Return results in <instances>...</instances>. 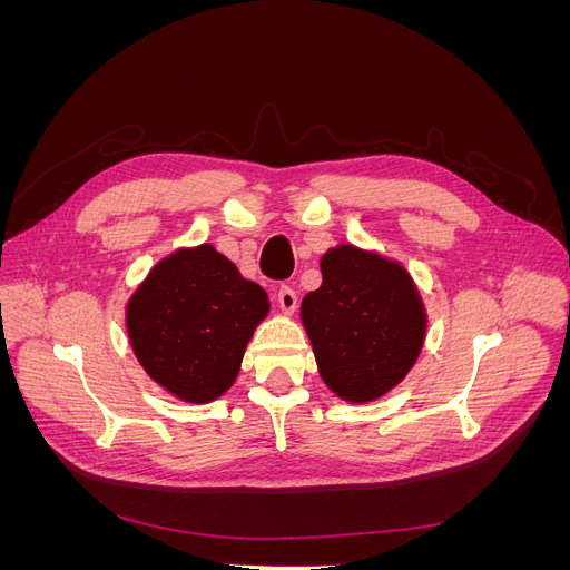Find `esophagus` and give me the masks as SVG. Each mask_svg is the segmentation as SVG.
I'll return each instance as SVG.
<instances>
[{
    "label": "esophagus",
    "mask_w": 570,
    "mask_h": 570,
    "mask_svg": "<svg viewBox=\"0 0 570 570\" xmlns=\"http://www.w3.org/2000/svg\"><path fill=\"white\" fill-rule=\"evenodd\" d=\"M278 304H281V308H283L285 314H292L297 308V292L292 289V287H287V285H283L278 289Z\"/></svg>",
    "instance_id": "obj_1"
}]
</instances>
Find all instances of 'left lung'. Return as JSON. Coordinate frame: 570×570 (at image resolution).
<instances>
[{
  "label": "left lung",
  "mask_w": 570,
  "mask_h": 570,
  "mask_svg": "<svg viewBox=\"0 0 570 570\" xmlns=\"http://www.w3.org/2000/svg\"><path fill=\"white\" fill-rule=\"evenodd\" d=\"M323 283L302 302L323 383L347 402H373L404 381L425 340V308L404 266L340 245L321 258Z\"/></svg>",
  "instance_id": "8db88e82"
}]
</instances>
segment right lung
Returning <instances> with one entry per match:
<instances>
[{"instance_id":"obj_1","label":"right lung","mask_w":570,"mask_h":570,"mask_svg":"<svg viewBox=\"0 0 570 570\" xmlns=\"http://www.w3.org/2000/svg\"><path fill=\"white\" fill-rule=\"evenodd\" d=\"M268 295L212 245L178 249L149 271L126 308L132 352L154 383L189 404L237 377Z\"/></svg>"}]
</instances>
